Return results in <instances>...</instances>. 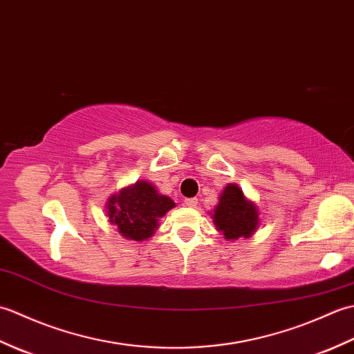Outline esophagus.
Returning a JSON list of instances; mask_svg holds the SVG:
<instances>
[{
    "label": "esophagus",
    "mask_w": 354,
    "mask_h": 354,
    "mask_svg": "<svg viewBox=\"0 0 354 354\" xmlns=\"http://www.w3.org/2000/svg\"><path fill=\"white\" fill-rule=\"evenodd\" d=\"M184 204L187 205V207H196L198 205V199L196 198H187L185 201H184Z\"/></svg>",
    "instance_id": "esophagus-1"
}]
</instances>
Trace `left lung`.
I'll use <instances>...</instances> for the list:
<instances>
[{
    "instance_id": "obj_1",
    "label": "left lung",
    "mask_w": 354,
    "mask_h": 354,
    "mask_svg": "<svg viewBox=\"0 0 354 354\" xmlns=\"http://www.w3.org/2000/svg\"><path fill=\"white\" fill-rule=\"evenodd\" d=\"M216 230L225 240L250 239L260 225V212L251 199L245 196L237 184H227L219 196L213 213L209 212Z\"/></svg>"
}]
</instances>
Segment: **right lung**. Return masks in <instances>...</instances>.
<instances>
[{
  "mask_svg": "<svg viewBox=\"0 0 354 354\" xmlns=\"http://www.w3.org/2000/svg\"><path fill=\"white\" fill-rule=\"evenodd\" d=\"M173 207L175 202L158 192L152 183L138 179L109 196L104 208L108 221L120 236L142 242L155 234L160 219Z\"/></svg>",
  "mask_w": 354,
  "mask_h": 354,
  "instance_id": "1",
  "label": "right lung"
}]
</instances>
